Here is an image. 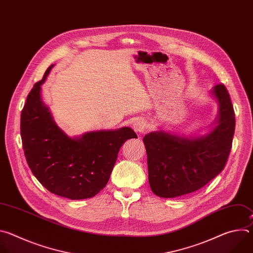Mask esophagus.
I'll use <instances>...</instances> for the list:
<instances>
[{
	"label": "esophagus",
	"instance_id": "esophagus-1",
	"mask_svg": "<svg viewBox=\"0 0 253 253\" xmlns=\"http://www.w3.org/2000/svg\"><path fill=\"white\" fill-rule=\"evenodd\" d=\"M133 129L138 135H143L146 131V121L144 119H137L133 123Z\"/></svg>",
	"mask_w": 253,
	"mask_h": 253
}]
</instances>
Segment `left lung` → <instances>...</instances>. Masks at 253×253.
<instances>
[{
	"mask_svg": "<svg viewBox=\"0 0 253 253\" xmlns=\"http://www.w3.org/2000/svg\"><path fill=\"white\" fill-rule=\"evenodd\" d=\"M210 95L218 109L207 133L185 135L159 129L143 138L155 195L173 198L194 192L223 170L234 135V111L223 85L214 86Z\"/></svg>",
	"mask_w": 253,
	"mask_h": 253,
	"instance_id": "1",
	"label": "left lung"
}]
</instances>
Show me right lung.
Instances as JSON below:
<instances>
[{"label":"right lung","instance_id":"add662e5","mask_svg":"<svg viewBox=\"0 0 253 253\" xmlns=\"http://www.w3.org/2000/svg\"><path fill=\"white\" fill-rule=\"evenodd\" d=\"M53 67L34 85L22 111L24 153L32 173L51 193L73 200L90 198L106 186L125 141L137 135L130 127L67 135L41 98Z\"/></svg>","mask_w":253,"mask_h":253}]
</instances>
